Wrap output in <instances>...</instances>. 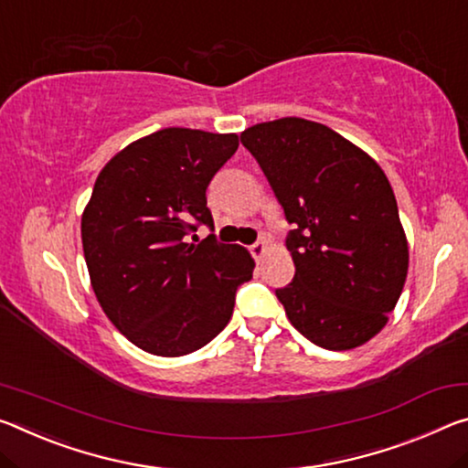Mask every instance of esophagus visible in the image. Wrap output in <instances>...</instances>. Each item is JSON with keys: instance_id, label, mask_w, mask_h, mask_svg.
Listing matches in <instances>:
<instances>
[{"instance_id": "1", "label": "esophagus", "mask_w": 468, "mask_h": 468, "mask_svg": "<svg viewBox=\"0 0 468 468\" xmlns=\"http://www.w3.org/2000/svg\"><path fill=\"white\" fill-rule=\"evenodd\" d=\"M264 251H266V241L264 239H261V241H256L254 246H250V254L256 258V261H261V258L264 256Z\"/></svg>"}]
</instances>
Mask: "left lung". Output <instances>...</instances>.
I'll list each match as a JSON object with an SVG mask.
<instances>
[{
  "mask_svg": "<svg viewBox=\"0 0 468 468\" xmlns=\"http://www.w3.org/2000/svg\"><path fill=\"white\" fill-rule=\"evenodd\" d=\"M293 229L292 283L274 289L289 321L324 350H352L379 333L408 272L396 196L377 162L303 118L241 133Z\"/></svg>",
  "mask_w": 468,
  "mask_h": 468,
  "instance_id": "left-lung-1",
  "label": "left lung"
}]
</instances>
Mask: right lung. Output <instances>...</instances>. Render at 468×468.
<instances>
[{
  "mask_svg": "<svg viewBox=\"0 0 468 468\" xmlns=\"http://www.w3.org/2000/svg\"><path fill=\"white\" fill-rule=\"evenodd\" d=\"M237 135L170 127L116 154L83 212L85 262L114 327L141 350L185 356L227 327L235 293L251 279L246 248L187 243L214 231L206 189L237 152Z\"/></svg>",
  "mask_w": 468,
  "mask_h": 468,
  "instance_id": "1",
  "label": "right lung"
}]
</instances>
